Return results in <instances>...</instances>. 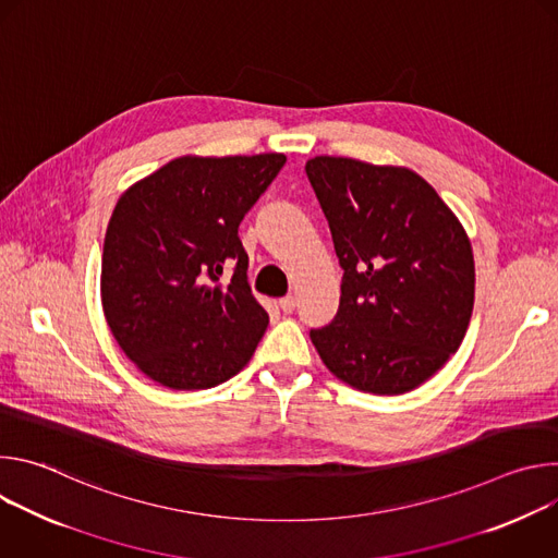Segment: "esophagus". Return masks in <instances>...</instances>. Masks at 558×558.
<instances>
[{
	"mask_svg": "<svg viewBox=\"0 0 558 558\" xmlns=\"http://www.w3.org/2000/svg\"><path fill=\"white\" fill-rule=\"evenodd\" d=\"M295 304H298L295 295H284V298L280 300V308H282L284 313H291V311L295 308Z\"/></svg>",
	"mask_w": 558,
	"mask_h": 558,
	"instance_id": "obj_1",
	"label": "esophagus"
}]
</instances>
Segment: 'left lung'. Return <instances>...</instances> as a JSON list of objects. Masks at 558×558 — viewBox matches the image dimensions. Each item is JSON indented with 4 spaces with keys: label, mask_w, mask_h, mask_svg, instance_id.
<instances>
[{
    "label": "left lung",
    "mask_w": 558,
    "mask_h": 558,
    "mask_svg": "<svg viewBox=\"0 0 558 558\" xmlns=\"http://www.w3.org/2000/svg\"><path fill=\"white\" fill-rule=\"evenodd\" d=\"M306 177L329 220L342 276L331 325L311 329L349 386L402 395L459 349L474 304L468 235L413 170L315 156Z\"/></svg>",
    "instance_id": "obj_1"
}]
</instances>
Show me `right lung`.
<instances>
[{
	"label": "right lung",
	"instance_id": "add662e5",
	"mask_svg": "<svg viewBox=\"0 0 558 558\" xmlns=\"http://www.w3.org/2000/svg\"><path fill=\"white\" fill-rule=\"evenodd\" d=\"M284 161L276 151L181 156L119 198L104 243L101 302L114 340L149 379L211 388L254 355L269 315L247 282L238 225Z\"/></svg>",
	"mask_w": 558,
	"mask_h": 558
}]
</instances>
